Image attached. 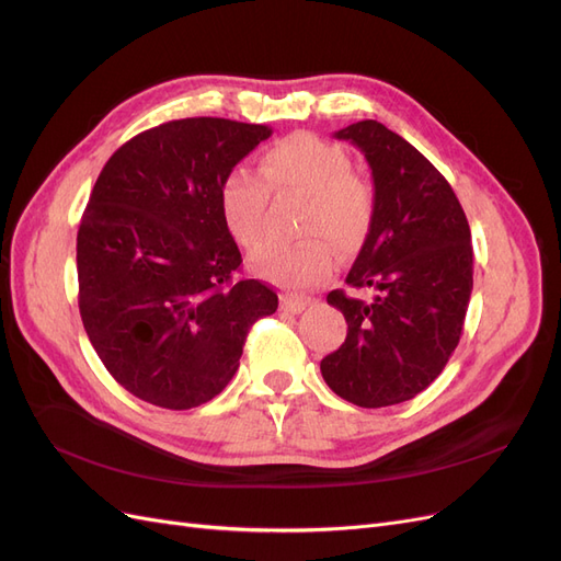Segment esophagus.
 Listing matches in <instances>:
<instances>
[{
	"mask_svg": "<svg viewBox=\"0 0 561 561\" xmlns=\"http://www.w3.org/2000/svg\"><path fill=\"white\" fill-rule=\"evenodd\" d=\"M307 307H309V299H307V297L285 295V297L280 299V309L287 311V313H301Z\"/></svg>",
	"mask_w": 561,
	"mask_h": 561,
	"instance_id": "34e87169",
	"label": "esophagus"
}]
</instances>
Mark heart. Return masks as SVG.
I'll return each mask as SVG.
<instances>
[{
  "mask_svg": "<svg viewBox=\"0 0 561 561\" xmlns=\"http://www.w3.org/2000/svg\"><path fill=\"white\" fill-rule=\"evenodd\" d=\"M260 175L233 168L219 184V213L236 241L254 248L264 236L271 194L307 198L297 245H264L250 254L254 274L287 287L318 285L334 268V251L358 252L375 222V192L353 173L344 147L313 133H293L271 145L260 159Z\"/></svg>",
  "mask_w": 561,
  "mask_h": 561,
  "instance_id": "heart-1",
  "label": "heart"
}]
</instances>
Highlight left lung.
I'll list each match as a JSON object with an SVG mask.
<instances>
[{"instance_id": "8db88e82", "label": "left lung", "mask_w": 561, "mask_h": 561, "mask_svg": "<svg viewBox=\"0 0 561 561\" xmlns=\"http://www.w3.org/2000/svg\"><path fill=\"white\" fill-rule=\"evenodd\" d=\"M334 138L358 147L375 178V222L346 276L375 299L328 295L348 332L320 371L339 398L377 410L426 390L458 346L472 293L470 227L443 173L398 133L367 118Z\"/></svg>"}]
</instances>
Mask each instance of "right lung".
Wrapping results in <instances>:
<instances>
[{
	"instance_id": "add662e5",
	"label": "right lung",
	"mask_w": 561,
	"mask_h": 561,
	"mask_svg": "<svg viewBox=\"0 0 561 561\" xmlns=\"http://www.w3.org/2000/svg\"><path fill=\"white\" fill-rule=\"evenodd\" d=\"M274 133L178 118L135 135L100 173L77 233L79 313L110 375L163 410L225 390L278 295L243 278L219 184Z\"/></svg>"
}]
</instances>
